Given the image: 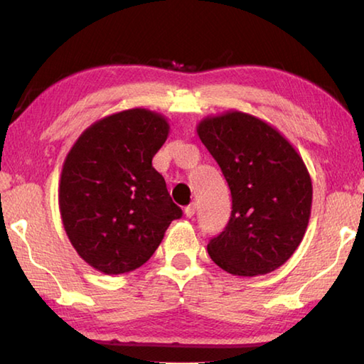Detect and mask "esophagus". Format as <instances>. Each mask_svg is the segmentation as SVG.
Returning a JSON list of instances; mask_svg holds the SVG:
<instances>
[{
    "mask_svg": "<svg viewBox=\"0 0 364 364\" xmlns=\"http://www.w3.org/2000/svg\"><path fill=\"white\" fill-rule=\"evenodd\" d=\"M194 213H196V204H189L186 208H184V215H186L188 218L194 217Z\"/></svg>",
    "mask_w": 364,
    "mask_h": 364,
    "instance_id": "1",
    "label": "esophagus"
}]
</instances>
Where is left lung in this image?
Wrapping results in <instances>:
<instances>
[{"label":"left lung","mask_w":364,"mask_h":364,"mask_svg":"<svg viewBox=\"0 0 364 364\" xmlns=\"http://www.w3.org/2000/svg\"><path fill=\"white\" fill-rule=\"evenodd\" d=\"M196 128L232 197L230 223L208 242V255L234 276L271 273L297 250L310 220L304 159L273 125L241 110L208 115Z\"/></svg>","instance_id":"1"}]
</instances>
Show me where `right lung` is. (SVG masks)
Returning a JSON list of instances; mask_svg holds the SVG:
<instances>
[{"label":"right lung","instance_id":"1","mask_svg":"<svg viewBox=\"0 0 364 364\" xmlns=\"http://www.w3.org/2000/svg\"><path fill=\"white\" fill-rule=\"evenodd\" d=\"M168 133L165 115L127 109L90 125L65 156L59 183L64 230L77 254L104 274L143 267L183 215L152 167Z\"/></svg>","mask_w":364,"mask_h":364}]
</instances>
